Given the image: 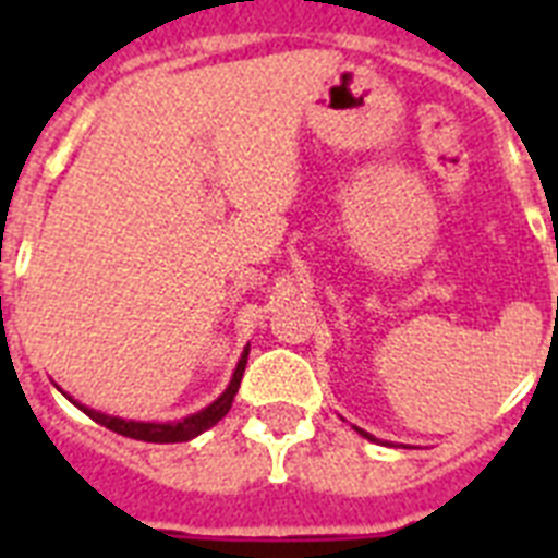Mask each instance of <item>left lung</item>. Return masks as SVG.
Masks as SVG:
<instances>
[{"mask_svg": "<svg viewBox=\"0 0 558 558\" xmlns=\"http://www.w3.org/2000/svg\"><path fill=\"white\" fill-rule=\"evenodd\" d=\"M356 432H359V434H362V437H367V440H373L371 434H367V432H362V428H356Z\"/></svg>", "mask_w": 558, "mask_h": 558, "instance_id": "obj_1", "label": "left lung"}]
</instances>
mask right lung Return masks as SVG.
Instances as JSON below:
<instances>
[{
    "label": "right lung",
    "instance_id": "right-lung-1",
    "mask_svg": "<svg viewBox=\"0 0 558 558\" xmlns=\"http://www.w3.org/2000/svg\"><path fill=\"white\" fill-rule=\"evenodd\" d=\"M245 359H248V348L243 350V356L236 362V371L228 381V388L219 393L208 408H202L196 414L185 416V420H179V423H135V420H121V416H109L100 414V411H92V408L81 405V402H72L81 408L83 414H89L95 423L107 425L109 432L124 434V437H133V440H144V442H185L193 440V437H199L202 432H208L210 425H217L222 416L228 414V408L234 402V393L240 388V381H243V371H245Z\"/></svg>",
    "mask_w": 558,
    "mask_h": 558
}]
</instances>
